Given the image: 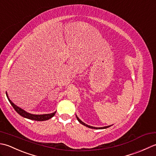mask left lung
Here are the masks:
<instances>
[{
    "label": "left lung",
    "mask_w": 156,
    "mask_h": 156,
    "mask_svg": "<svg viewBox=\"0 0 156 156\" xmlns=\"http://www.w3.org/2000/svg\"><path fill=\"white\" fill-rule=\"evenodd\" d=\"M76 118H77L78 121H79V122H80V123L81 124V125H84V126H87V127H88V128H90V129H104L108 128V127H110V126H112V125H109V126H103V127H94V126H90V125H87V124H85V123H84L83 121H81V120L79 119V117H78L77 115H76Z\"/></svg>",
    "instance_id": "obj_1"
}]
</instances>
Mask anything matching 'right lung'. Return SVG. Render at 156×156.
Returning <instances> with one entry per match:
<instances>
[{
  "label": "right lung",
  "mask_w": 156,
  "mask_h": 156,
  "mask_svg": "<svg viewBox=\"0 0 156 156\" xmlns=\"http://www.w3.org/2000/svg\"><path fill=\"white\" fill-rule=\"evenodd\" d=\"M6 95H7V97L8 98V100L9 101V102L12 105V106L13 107V108L21 116L24 117V118H26L30 120H37V121H44V120H47L50 119H51L52 117L55 116V114H56V112L51 113V114H33L26 112L24 110H23L21 108L17 106V105H15L12 101L9 99V98L8 96L7 92H6Z\"/></svg>",
  "instance_id": "add662e5"
}]
</instances>
